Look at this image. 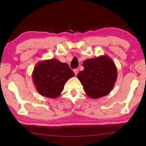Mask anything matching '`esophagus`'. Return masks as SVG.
<instances>
[{
	"instance_id": "obj_1",
	"label": "esophagus",
	"mask_w": 146,
	"mask_h": 146,
	"mask_svg": "<svg viewBox=\"0 0 146 146\" xmlns=\"http://www.w3.org/2000/svg\"><path fill=\"white\" fill-rule=\"evenodd\" d=\"M73 71H74V73H75V75H76L78 73V69H75V70H73Z\"/></svg>"
}]
</instances>
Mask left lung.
<instances>
[{"label":"left lung","mask_w":146,"mask_h":146,"mask_svg":"<svg viewBox=\"0 0 146 146\" xmlns=\"http://www.w3.org/2000/svg\"><path fill=\"white\" fill-rule=\"evenodd\" d=\"M84 70L77 75L85 92L90 98L97 99L111 91L117 78L115 64L107 55L87 59L83 62Z\"/></svg>","instance_id":"left-lung-1"}]
</instances>
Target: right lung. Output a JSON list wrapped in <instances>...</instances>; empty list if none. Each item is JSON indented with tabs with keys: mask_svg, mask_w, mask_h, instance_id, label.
I'll use <instances>...</instances> for the list:
<instances>
[{
	"mask_svg": "<svg viewBox=\"0 0 146 146\" xmlns=\"http://www.w3.org/2000/svg\"><path fill=\"white\" fill-rule=\"evenodd\" d=\"M74 76L68 64L57 59L40 61L32 74L36 90L41 95L52 99L60 96L65 83Z\"/></svg>",
	"mask_w": 146,
	"mask_h": 146,
	"instance_id": "1",
	"label": "right lung"
}]
</instances>
